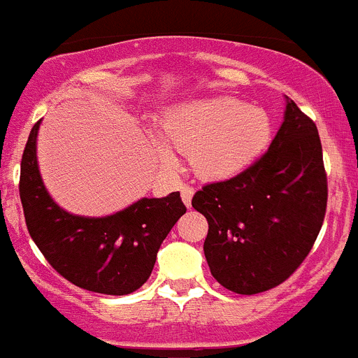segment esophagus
<instances>
[{"mask_svg": "<svg viewBox=\"0 0 358 358\" xmlns=\"http://www.w3.org/2000/svg\"><path fill=\"white\" fill-rule=\"evenodd\" d=\"M182 201L185 203V207H191L192 196H194V187L192 185H182Z\"/></svg>", "mask_w": 358, "mask_h": 358, "instance_id": "34e87169", "label": "esophagus"}]
</instances>
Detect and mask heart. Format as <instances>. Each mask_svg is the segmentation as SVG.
<instances>
[{
    "label": "heart",
    "instance_id": "1",
    "mask_svg": "<svg viewBox=\"0 0 358 358\" xmlns=\"http://www.w3.org/2000/svg\"><path fill=\"white\" fill-rule=\"evenodd\" d=\"M273 123L264 108L237 98H205L176 105L160 123V137L169 148L189 157L192 171L205 180L239 175L271 143ZM171 162L166 150H157Z\"/></svg>",
    "mask_w": 358,
    "mask_h": 358
}]
</instances>
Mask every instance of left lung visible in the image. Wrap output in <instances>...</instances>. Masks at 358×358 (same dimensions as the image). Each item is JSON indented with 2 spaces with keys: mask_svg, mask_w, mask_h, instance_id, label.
Listing matches in <instances>:
<instances>
[{
  "mask_svg": "<svg viewBox=\"0 0 358 358\" xmlns=\"http://www.w3.org/2000/svg\"><path fill=\"white\" fill-rule=\"evenodd\" d=\"M327 199L317 128L287 99L269 150L243 173L207 183L192 198L208 221L203 251L212 276L237 294L285 282L310 253Z\"/></svg>",
  "mask_w": 358,
  "mask_h": 358,
  "instance_id": "1",
  "label": "left lung"
}]
</instances>
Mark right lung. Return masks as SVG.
Returning <instances> with one entry per match:
<instances>
[{
  "label": "right lung",
  "mask_w": 358,
  "mask_h": 358,
  "mask_svg": "<svg viewBox=\"0 0 358 358\" xmlns=\"http://www.w3.org/2000/svg\"><path fill=\"white\" fill-rule=\"evenodd\" d=\"M34 124L21 160V196L31 239L64 278L99 294L123 296L150 278L160 244L185 214L180 192L143 198L105 217H83L60 208L44 187Z\"/></svg>",
  "instance_id": "add662e5"
}]
</instances>
